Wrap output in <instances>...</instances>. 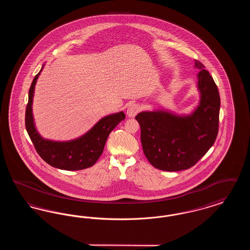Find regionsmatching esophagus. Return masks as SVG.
Segmentation results:
<instances>
[{"label": "esophagus", "instance_id": "1", "mask_svg": "<svg viewBox=\"0 0 250 250\" xmlns=\"http://www.w3.org/2000/svg\"><path fill=\"white\" fill-rule=\"evenodd\" d=\"M139 111H140V107L137 104H132L129 107H127L126 114H127L128 117H134L138 114Z\"/></svg>", "mask_w": 250, "mask_h": 250}]
</instances>
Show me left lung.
Here are the masks:
<instances>
[{
    "label": "left lung",
    "mask_w": 250,
    "mask_h": 250,
    "mask_svg": "<svg viewBox=\"0 0 250 250\" xmlns=\"http://www.w3.org/2000/svg\"><path fill=\"white\" fill-rule=\"evenodd\" d=\"M199 71L200 105L188 116L157 110L143 111L135 119L141 125L143 153L153 166L178 171L194 166L215 142L218 133L220 97L205 66L195 60Z\"/></svg>",
    "instance_id": "left-lung-1"
}]
</instances>
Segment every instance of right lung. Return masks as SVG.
Here are the masks:
<instances>
[{"label": "right lung", "mask_w": 250, "mask_h": 250, "mask_svg": "<svg viewBox=\"0 0 250 250\" xmlns=\"http://www.w3.org/2000/svg\"><path fill=\"white\" fill-rule=\"evenodd\" d=\"M40 72L35 77L30 87L25 111L26 130L37 154L48 165L61 169L80 170L93 166L102 155L109 133L125 118V113L121 111L102 118L83 137L71 142L58 143L44 140L36 131L32 112L35 86Z\"/></svg>", "instance_id": "1"}]
</instances>
